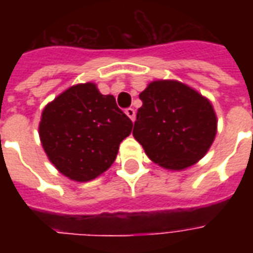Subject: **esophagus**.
Returning <instances> with one entry per match:
<instances>
[{
    "mask_svg": "<svg viewBox=\"0 0 253 253\" xmlns=\"http://www.w3.org/2000/svg\"><path fill=\"white\" fill-rule=\"evenodd\" d=\"M126 115L128 116V118H130L132 122L135 121V110H134V108H127Z\"/></svg>",
    "mask_w": 253,
    "mask_h": 253,
    "instance_id": "1",
    "label": "esophagus"
}]
</instances>
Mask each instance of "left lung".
Masks as SVG:
<instances>
[{"label":"left lung","mask_w":253,"mask_h":253,"mask_svg":"<svg viewBox=\"0 0 253 253\" xmlns=\"http://www.w3.org/2000/svg\"><path fill=\"white\" fill-rule=\"evenodd\" d=\"M132 135L156 164L184 169L207 153L217 132L210 101L177 81H154L139 94Z\"/></svg>","instance_id":"left-lung-1"}]
</instances>
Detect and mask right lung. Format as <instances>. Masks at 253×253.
<instances>
[{
	"label": "right lung",
	"instance_id": "1",
	"mask_svg": "<svg viewBox=\"0 0 253 253\" xmlns=\"http://www.w3.org/2000/svg\"><path fill=\"white\" fill-rule=\"evenodd\" d=\"M132 122L112 94H101L94 84L65 90L42 114L39 135L44 152L62 175L89 181L115 161Z\"/></svg>",
	"mask_w": 253,
	"mask_h": 253
}]
</instances>
